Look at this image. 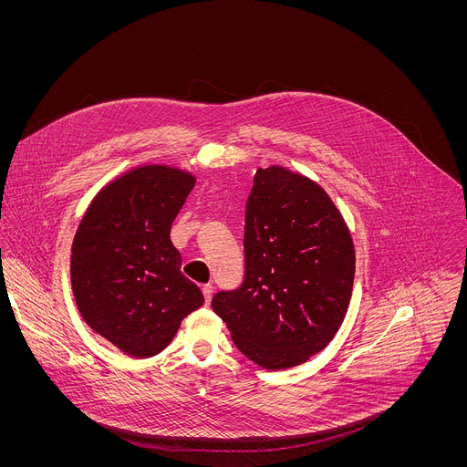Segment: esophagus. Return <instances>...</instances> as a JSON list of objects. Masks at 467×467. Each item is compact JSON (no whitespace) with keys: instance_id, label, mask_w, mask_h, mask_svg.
I'll list each match as a JSON object with an SVG mask.
<instances>
[{"instance_id":"esophagus-1","label":"esophagus","mask_w":467,"mask_h":467,"mask_svg":"<svg viewBox=\"0 0 467 467\" xmlns=\"http://www.w3.org/2000/svg\"><path fill=\"white\" fill-rule=\"evenodd\" d=\"M202 292H203V297H205V303L209 305L211 303V299H213V286L211 285H205L203 288H202Z\"/></svg>"}]
</instances>
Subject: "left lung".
Returning <instances> with one entry per match:
<instances>
[{
  "label": "left lung",
  "instance_id": "obj_1",
  "mask_svg": "<svg viewBox=\"0 0 467 467\" xmlns=\"http://www.w3.org/2000/svg\"><path fill=\"white\" fill-rule=\"evenodd\" d=\"M244 251V285L213 297L234 346L270 371L323 351L342 327L355 279V244L328 193L285 166L258 168Z\"/></svg>",
  "mask_w": 467,
  "mask_h": 467
}]
</instances>
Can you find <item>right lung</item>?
Instances as JSON below:
<instances>
[{"mask_svg":"<svg viewBox=\"0 0 467 467\" xmlns=\"http://www.w3.org/2000/svg\"><path fill=\"white\" fill-rule=\"evenodd\" d=\"M195 175L142 164L107 182L72 244L70 275L87 325L132 358L159 355L203 294L181 274L170 229Z\"/></svg>","mask_w":467,"mask_h":467,"instance_id":"add662e5","label":"right lung"}]
</instances>
